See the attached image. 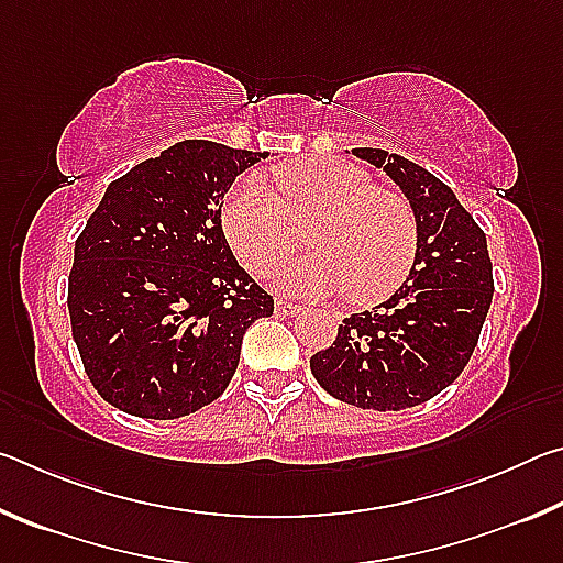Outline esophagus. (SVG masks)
<instances>
[{
    "label": "esophagus",
    "instance_id": "esophagus-1",
    "mask_svg": "<svg viewBox=\"0 0 563 563\" xmlns=\"http://www.w3.org/2000/svg\"><path fill=\"white\" fill-rule=\"evenodd\" d=\"M275 312H278V316H283V318H292V316H300L302 308H300V305L288 302V300H275Z\"/></svg>",
    "mask_w": 563,
    "mask_h": 563
}]
</instances>
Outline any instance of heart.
<instances>
[{
	"mask_svg": "<svg viewBox=\"0 0 563 563\" xmlns=\"http://www.w3.org/2000/svg\"><path fill=\"white\" fill-rule=\"evenodd\" d=\"M275 196L258 176L228 188L221 228L247 271L268 275L298 243L312 253L278 273L285 292L320 298L345 290L355 305H373L402 288L415 268L419 228L405 196L375 188L365 170L330 158H305L273 174Z\"/></svg>",
	"mask_w": 563,
	"mask_h": 563,
	"instance_id": "1",
	"label": "heart"
}]
</instances>
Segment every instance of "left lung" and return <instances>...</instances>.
Returning a JSON list of instances; mask_svg holds the SVG:
<instances>
[{
    "label": "left lung",
    "mask_w": 563,
    "mask_h": 563,
    "mask_svg": "<svg viewBox=\"0 0 563 563\" xmlns=\"http://www.w3.org/2000/svg\"><path fill=\"white\" fill-rule=\"evenodd\" d=\"M402 188L417 216L419 251L407 283L379 310L342 320L330 347L310 357L320 387L377 412L422 405L470 362L494 278L487 238L430 170L383 148H352Z\"/></svg>",
    "instance_id": "obj_1"
}]
</instances>
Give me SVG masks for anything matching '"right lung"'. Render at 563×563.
<instances>
[{
    "instance_id": "right-lung-1",
    "label": "right lung",
    "mask_w": 563,
    "mask_h": 563,
    "mask_svg": "<svg viewBox=\"0 0 563 563\" xmlns=\"http://www.w3.org/2000/svg\"><path fill=\"white\" fill-rule=\"evenodd\" d=\"M261 158L180 141L113 180L76 238L71 335L89 383L121 412L176 419L211 405L245 330L273 316L221 228L225 190Z\"/></svg>"
}]
</instances>
